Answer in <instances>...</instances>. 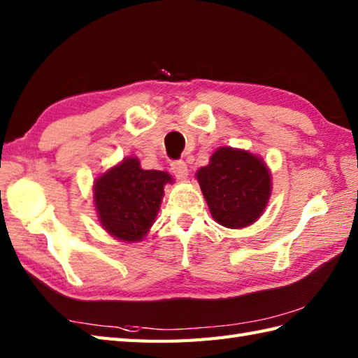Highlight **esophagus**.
Segmentation results:
<instances>
[{
  "mask_svg": "<svg viewBox=\"0 0 358 358\" xmlns=\"http://www.w3.org/2000/svg\"><path fill=\"white\" fill-rule=\"evenodd\" d=\"M171 171L174 173V176L180 180H185L188 178V166L184 161L171 162Z\"/></svg>",
  "mask_w": 358,
  "mask_h": 358,
  "instance_id": "1",
  "label": "esophagus"
}]
</instances>
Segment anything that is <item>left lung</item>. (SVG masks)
Instances as JSON below:
<instances>
[{
	"label": "left lung",
	"instance_id": "1",
	"mask_svg": "<svg viewBox=\"0 0 358 358\" xmlns=\"http://www.w3.org/2000/svg\"><path fill=\"white\" fill-rule=\"evenodd\" d=\"M213 219L241 229L264 214L271 197L273 179L266 162L248 150L219 147L210 164L196 171Z\"/></svg>",
	"mask_w": 358,
	"mask_h": 358
}]
</instances>
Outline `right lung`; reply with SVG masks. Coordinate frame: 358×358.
Here are the masks:
<instances>
[{
  "label": "right lung",
  "mask_w": 358,
  "mask_h": 358,
  "mask_svg": "<svg viewBox=\"0 0 358 358\" xmlns=\"http://www.w3.org/2000/svg\"><path fill=\"white\" fill-rule=\"evenodd\" d=\"M171 174L144 170L138 157H124L93 180V203L98 222L116 241L141 242L161 208L164 187Z\"/></svg>",
  "instance_id": "add662e5"
}]
</instances>
